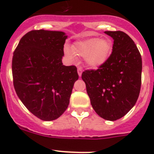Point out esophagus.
<instances>
[{
	"label": "esophagus",
	"mask_w": 154,
	"mask_h": 154,
	"mask_svg": "<svg viewBox=\"0 0 154 154\" xmlns=\"http://www.w3.org/2000/svg\"><path fill=\"white\" fill-rule=\"evenodd\" d=\"M82 69L81 68H79V69H78V74H79V77H81V76H82Z\"/></svg>",
	"instance_id": "34e87169"
}]
</instances>
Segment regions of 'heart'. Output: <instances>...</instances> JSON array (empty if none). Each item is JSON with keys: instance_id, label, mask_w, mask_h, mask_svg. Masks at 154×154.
<instances>
[{"instance_id": "obj_1", "label": "heart", "mask_w": 154, "mask_h": 154, "mask_svg": "<svg viewBox=\"0 0 154 154\" xmlns=\"http://www.w3.org/2000/svg\"><path fill=\"white\" fill-rule=\"evenodd\" d=\"M112 42L108 38L92 37L74 43L72 49L66 46L64 49L68 59L74 62L76 56L84 57L85 64L91 69H99L108 61L112 52Z\"/></svg>"}]
</instances>
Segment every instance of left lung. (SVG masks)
Segmentation results:
<instances>
[{
	"label": "left lung",
	"mask_w": 154,
	"mask_h": 154,
	"mask_svg": "<svg viewBox=\"0 0 154 154\" xmlns=\"http://www.w3.org/2000/svg\"><path fill=\"white\" fill-rule=\"evenodd\" d=\"M113 39L112 54L97 70H86L85 82L91 105L104 119L117 120L136 104L140 95L142 58L137 45L123 31H105Z\"/></svg>",
	"instance_id": "obj_1"
}]
</instances>
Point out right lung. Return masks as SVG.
I'll list each match as a JSON object with an SVG mask.
<instances>
[{"label": "right lung", "instance_id": "1", "mask_svg": "<svg viewBox=\"0 0 154 154\" xmlns=\"http://www.w3.org/2000/svg\"><path fill=\"white\" fill-rule=\"evenodd\" d=\"M68 35L63 31L35 30L24 35L12 58L14 86L31 113L44 121L58 119L69 104L77 68L62 62Z\"/></svg>", "mask_w": 154, "mask_h": 154}]
</instances>
